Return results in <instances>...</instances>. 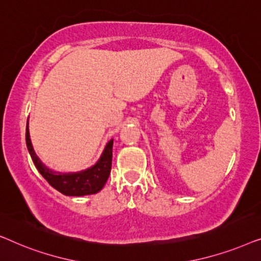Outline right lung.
Instances as JSON below:
<instances>
[{
    "label": "right lung",
    "mask_w": 261,
    "mask_h": 261,
    "mask_svg": "<svg viewBox=\"0 0 261 261\" xmlns=\"http://www.w3.org/2000/svg\"><path fill=\"white\" fill-rule=\"evenodd\" d=\"M26 144L30 151V154L33 159L34 165L37 166L41 176L52 185L56 190L66 196H84L97 194L105 187L108 179L110 170H112V158H113V140L108 142L103 151L101 158L96 165L90 169L82 171L77 173H57L49 170L40 162L35 154L33 146L30 139V130H28V122L26 128Z\"/></svg>",
    "instance_id": "obj_1"
}]
</instances>
